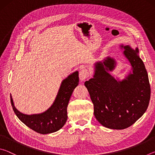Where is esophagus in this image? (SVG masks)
Wrapping results in <instances>:
<instances>
[{
    "label": "esophagus",
    "instance_id": "esophagus-1",
    "mask_svg": "<svg viewBox=\"0 0 155 155\" xmlns=\"http://www.w3.org/2000/svg\"><path fill=\"white\" fill-rule=\"evenodd\" d=\"M89 77L88 71L86 69H81L79 72V78L81 81H84Z\"/></svg>",
    "mask_w": 155,
    "mask_h": 155
}]
</instances>
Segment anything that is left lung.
Here are the masks:
<instances>
[{"mask_svg":"<svg viewBox=\"0 0 155 155\" xmlns=\"http://www.w3.org/2000/svg\"><path fill=\"white\" fill-rule=\"evenodd\" d=\"M123 54L132 67L122 81L110 74L116 66V61L107 57L96 62L92 78L85 82L94 104L96 120L104 127L124 129L142 116L150 98L148 73L139 49L120 45Z\"/></svg>","mask_w":155,"mask_h":155,"instance_id":"1","label":"left lung"}]
</instances>
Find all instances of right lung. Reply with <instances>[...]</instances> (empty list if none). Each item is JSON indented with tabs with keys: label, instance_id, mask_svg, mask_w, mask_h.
Returning <instances> with one entry per match:
<instances>
[{
	"label": "right lung",
	"instance_id": "obj_1",
	"mask_svg": "<svg viewBox=\"0 0 155 155\" xmlns=\"http://www.w3.org/2000/svg\"><path fill=\"white\" fill-rule=\"evenodd\" d=\"M78 72L76 71L62 81L56 98L51 107L41 114L27 115L14 106L11 95L13 110L21 122L40 134H48L59 130L68 120L67 107L74 88L78 85Z\"/></svg>",
	"mask_w": 155,
	"mask_h": 155
}]
</instances>
